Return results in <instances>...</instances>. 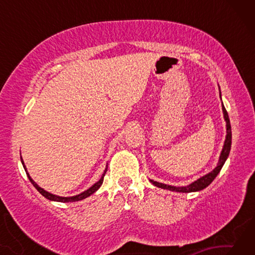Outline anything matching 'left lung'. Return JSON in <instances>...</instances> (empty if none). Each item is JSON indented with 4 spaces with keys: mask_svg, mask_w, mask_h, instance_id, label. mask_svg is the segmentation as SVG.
Returning a JSON list of instances; mask_svg holds the SVG:
<instances>
[{
    "mask_svg": "<svg viewBox=\"0 0 255 255\" xmlns=\"http://www.w3.org/2000/svg\"><path fill=\"white\" fill-rule=\"evenodd\" d=\"M219 97H221V100H222L221 94H219ZM223 114H224V119H225V122H226V138H225V143H224V146H223L221 156H219V161H218L217 166H216L213 171L209 172L208 174L201 176L200 179H198L197 181H195V182L190 183L189 185H187V187H173V185L159 183V182H157V181L150 180V182H152L155 185V187H158V188H161V189L170 190V191L188 193V192L200 191V190L207 188L211 182H213L216 176H217L219 172H221L222 167L224 165V163L226 162L228 155H230L231 146H232V128H231V123H230V118H228L227 111H226L225 107H224V106H223Z\"/></svg>",
    "mask_w": 255,
    "mask_h": 255,
    "instance_id": "1",
    "label": "left lung"
}]
</instances>
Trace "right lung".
<instances>
[{"label": "right lung", "instance_id": "1", "mask_svg": "<svg viewBox=\"0 0 255 255\" xmlns=\"http://www.w3.org/2000/svg\"><path fill=\"white\" fill-rule=\"evenodd\" d=\"M20 158H21V163H22V165H23V169H24V171H25V173H27L28 178H29V180H30V182H31V183L33 184V187L36 188V189L38 190V191H39V193H41L42 196H44L45 198H47V199H49V200H51V201H58V202H73V201H80V200H82V199H85V198H88V197H90L91 195H93V193L96 192L97 190L101 187V184H102V182H103V178H105V174L107 173V169H108V166H107V169L105 170V172H103V174H102V176H101V179L99 180L97 183H94V184L92 185V187H90L88 190H85V191H83L82 193H80V195H76V196H73V197H59V196L53 195V193H50V192H48V191H46V190H44L42 188H40L39 185H38L36 182H34V181L31 179V176H30V175H29V173H28L27 167H25V165H24L22 157L20 156Z\"/></svg>", "mask_w": 255, "mask_h": 255}]
</instances>
